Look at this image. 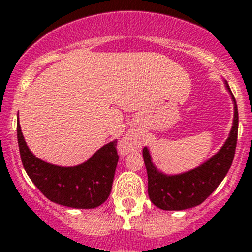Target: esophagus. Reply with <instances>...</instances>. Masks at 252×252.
I'll use <instances>...</instances> for the list:
<instances>
[{
	"label": "esophagus",
	"instance_id": "34e87169",
	"mask_svg": "<svg viewBox=\"0 0 252 252\" xmlns=\"http://www.w3.org/2000/svg\"><path fill=\"white\" fill-rule=\"evenodd\" d=\"M140 145V134L135 130H129L119 142V150L122 154L138 149Z\"/></svg>",
	"mask_w": 252,
	"mask_h": 252
}]
</instances>
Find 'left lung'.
Here are the masks:
<instances>
[{
	"mask_svg": "<svg viewBox=\"0 0 252 252\" xmlns=\"http://www.w3.org/2000/svg\"><path fill=\"white\" fill-rule=\"evenodd\" d=\"M234 104L232 126L222 147L199 166L179 174H166L153 163L149 149H143L148 173V194L150 201L163 210H185L200 205L224 180L234 160L236 149L239 114L229 84L224 81Z\"/></svg>",
	"mask_w": 252,
	"mask_h": 252,
	"instance_id": "1",
	"label": "left lung"
}]
</instances>
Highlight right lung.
Returning <instances> with one entry per match:
<instances>
[{"label": "right lung", "mask_w": 252, "mask_h": 252, "mask_svg": "<svg viewBox=\"0 0 252 252\" xmlns=\"http://www.w3.org/2000/svg\"><path fill=\"white\" fill-rule=\"evenodd\" d=\"M17 139L23 168L47 199L74 209H94L107 200L119 159L115 149L117 139L103 145L88 160L74 166L56 165L37 158L26 143L20 121Z\"/></svg>", "instance_id": "obj_1"}]
</instances>
